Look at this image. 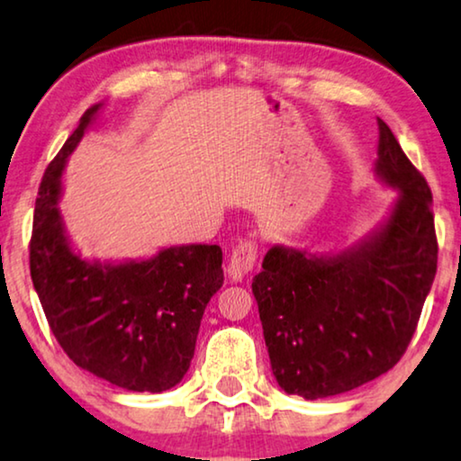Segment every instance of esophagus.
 I'll use <instances>...</instances> for the list:
<instances>
[{
    "mask_svg": "<svg viewBox=\"0 0 461 461\" xmlns=\"http://www.w3.org/2000/svg\"><path fill=\"white\" fill-rule=\"evenodd\" d=\"M257 263V246L252 240H242L238 242L236 249L231 250L230 265H228V276L231 282L244 280V276H249Z\"/></svg>",
    "mask_w": 461,
    "mask_h": 461,
    "instance_id": "34e87169",
    "label": "esophagus"
}]
</instances>
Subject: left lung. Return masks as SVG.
<instances>
[{
  "instance_id": "8db88e82",
  "label": "left lung",
  "mask_w": 461,
  "mask_h": 461,
  "mask_svg": "<svg viewBox=\"0 0 461 461\" xmlns=\"http://www.w3.org/2000/svg\"><path fill=\"white\" fill-rule=\"evenodd\" d=\"M374 173L397 190L384 221L345 250L271 246L252 280L271 369L288 394L353 391L403 357L437 274L432 194L378 119Z\"/></svg>"
}]
</instances>
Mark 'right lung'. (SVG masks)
Segmentation results:
<instances>
[{"mask_svg":"<svg viewBox=\"0 0 461 461\" xmlns=\"http://www.w3.org/2000/svg\"><path fill=\"white\" fill-rule=\"evenodd\" d=\"M102 104L45 168L39 185L31 277L43 313L77 366L133 393H163L179 384L194 357L206 304L223 286L217 244H181L140 261H87L73 249L58 203L67 160Z\"/></svg>","mask_w":461,"mask_h":461,"instance_id":"1","label":"right lung"}]
</instances>
